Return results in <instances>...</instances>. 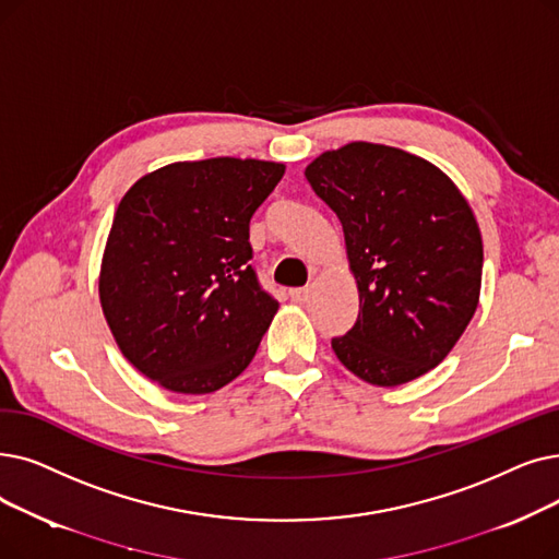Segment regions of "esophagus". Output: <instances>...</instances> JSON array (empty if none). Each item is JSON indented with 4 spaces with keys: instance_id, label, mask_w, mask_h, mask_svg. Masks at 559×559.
Segmentation results:
<instances>
[{
    "instance_id": "esophagus-1",
    "label": "esophagus",
    "mask_w": 559,
    "mask_h": 559,
    "mask_svg": "<svg viewBox=\"0 0 559 559\" xmlns=\"http://www.w3.org/2000/svg\"><path fill=\"white\" fill-rule=\"evenodd\" d=\"M310 293H312L310 287H293L289 289V297H293V301L297 304H306L310 299Z\"/></svg>"
}]
</instances>
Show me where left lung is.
<instances>
[{"instance_id": "1", "label": "left lung", "mask_w": 559, "mask_h": 559, "mask_svg": "<svg viewBox=\"0 0 559 559\" xmlns=\"http://www.w3.org/2000/svg\"><path fill=\"white\" fill-rule=\"evenodd\" d=\"M343 224L358 320L331 340L343 366L381 388L414 381L452 352L479 304L481 235L459 187L431 162L352 141L306 166Z\"/></svg>"}]
</instances>
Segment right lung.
<instances>
[{"label": "right lung", "instance_id": "add662e5", "mask_svg": "<svg viewBox=\"0 0 559 559\" xmlns=\"http://www.w3.org/2000/svg\"><path fill=\"white\" fill-rule=\"evenodd\" d=\"M283 174L251 157L174 162L120 199L100 306L118 349L166 391L214 393L253 360L278 301L249 264V222Z\"/></svg>", "mask_w": 559, "mask_h": 559}]
</instances>
